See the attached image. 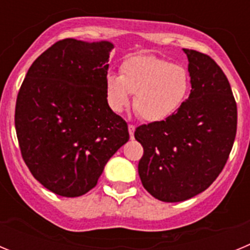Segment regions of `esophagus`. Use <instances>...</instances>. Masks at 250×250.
Instances as JSON below:
<instances>
[{"mask_svg":"<svg viewBox=\"0 0 250 250\" xmlns=\"http://www.w3.org/2000/svg\"><path fill=\"white\" fill-rule=\"evenodd\" d=\"M127 129H129L130 138L134 139V132H135V126H134V125H131V124H129V126H127Z\"/></svg>","mask_w":250,"mask_h":250,"instance_id":"obj_1","label":"esophagus"}]
</instances>
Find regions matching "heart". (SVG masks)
<instances>
[{"mask_svg":"<svg viewBox=\"0 0 250 250\" xmlns=\"http://www.w3.org/2000/svg\"><path fill=\"white\" fill-rule=\"evenodd\" d=\"M189 91V76L183 66L151 55L126 59L120 66V76L105 77L106 100L110 109L121 112L134 95V109L147 123L164 121L175 114Z\"/></svg>","mask_w":250,"mask_h":250,"instance_id":"b5f03b06","label":"heart"}]
</instances>
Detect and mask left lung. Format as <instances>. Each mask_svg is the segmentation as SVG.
<instances>
[{
  "label": "left lung",
  "instance_id": "obj_1",
  "mask_svg": "<svg viewBox=\"0 0 250 250\" xmlns=\"http://www.w3.org/2000/svg\"><path fill=\"white\" fill-rule=\"evenodd\" d=\"M183 51L189 61V98L167 120L135 130L144 147L138 167L141 183L167 203L184 202L210 187L237 134V104L223 70L208 55Z\"/></svg>",
  "mask_w": 250,
  "mask_h": 250
}]
</instances>
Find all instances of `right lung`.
<instances>
[{
    "label": "right lung",
    "mask_w": 250,
    "mask_h": 250,
    "mask_svg": "<svg viewBox=\"0 0 250 250\" xmlns=\"http://www.w3.org/2000/svg\"><path fill=\"white\" fill-rule=\"evenodd\" d=\"M109 41H57L28 68L15 126L22 158L46 189L75 198L91 190L129 140L127 124L105 94Z\"/></svg>",
    "instance_id": "obj_1"
}]
</instances>
